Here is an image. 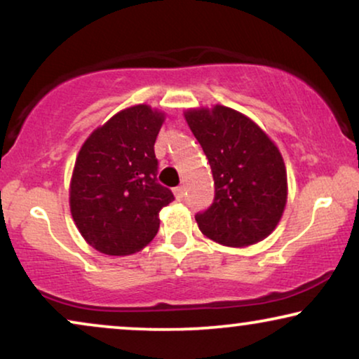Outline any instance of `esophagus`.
I'll use <instances>...</instances> for the list:
<instances>
[{
	"instance_id": "34e87169",
	"label": "esophagus",
	"mask_w": 359,
	"mask_h": 359,
	"mask_svg": "<svg viewBox=\"0 0 359 359\" xmlns=\"http://www.w3.org/2000/svg\"><path fill=\"white\" fill-rule=\"evenodd\" d=\"M173 193H175V198L178 199V201H181V199L184 198V194H186V188H184V186H178V188L173 189Z\"/></svg>"
}]
</instances>
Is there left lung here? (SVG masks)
I'll return each mask as SVG.
<instances>
[{
	"mask_svg": "<svg viewBox=\"0 0 359 359\" xmlns=\"http://www.w3.org/2000/svg\"><path fill=\"white\" fill-rule=\"evenodd\" d=\"M184 119L208 156L215 186L212 205L196 214L199 230L227 247L262 242L286 208L281 151L250 117L230 107L188 109Z\"/></svg>",
	"mask_w": 359,
	"mask_h": 359,
	"instance_id": "left-lung-1",
	"label": "left lung"
}]
</instances>
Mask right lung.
Masks as SVG:
<instances>
[{
	"label": "right lung",
	"instance_id": "1",
	"mask_svg": "<svg viewBox=\"0 0 359 359\" xmlns=\"http://www.w3.org/2000/svg\"><path fill=\"white\" fill-rule=\"evenodd\" d=\"M165 114L147 104L122 109L81 145L70 181V210L97 252L124 257L158 232L160 210L173 193L156 183L155 140Z\"/></svg>",
	"mask_w": 359,
	"mask_h": 359
}]
</instances>
